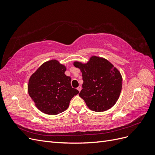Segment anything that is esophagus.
<instances>
[{"label": "esophagus", "mask_w": 155, "mask_h": 155, "mask_svg": "<svg viewBox=\"0 0 155 155\" xmlns=\"http://www.w3.org/2000/svg\"><path fill=\"white\" fill-rule=\"evenodd\" d=\"M77 89H78V91L79 92H80L81 90V86H79V87L77 88Z\"/></svg>", "instance_id": "esophagus-1"}]
</instances>
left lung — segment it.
<instances>
[{"mask_svg": "<svg viewBox=\"0 0 155 155\" xmlns=\"http://www.w3.org/2000/svg\"><path fill=\"white\" fill-rule=\"evenodd\" d=\"M82 72L83 89L79 96L95 112L113 107L120 97L122 77L119 70L105 58L92 56L87 63L74 62Z\"/></svg>", "mask_w": 155, "mask_h": 155, "instance_id": "left-lung-1", "label": "left lung"}]
</instances>
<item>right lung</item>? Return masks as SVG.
<instances>
[{"instance_id":"obj_1","label":"right lung","mask_w":155,"mask_h":155,"mask_svg":"<svg viewBox=\"0 0 155 155\" xmlns=\"http://www.w3.org/2000/svg\"><path fill=\"white\" fill-rule=\"evenodd\" d=\"M67 68L58 60L42 64L30 78L28 91L37 109L45 114L56 115L68 109L79 91L72 87L71 78L64 74Z\"/></svg>"}]
</instances>
